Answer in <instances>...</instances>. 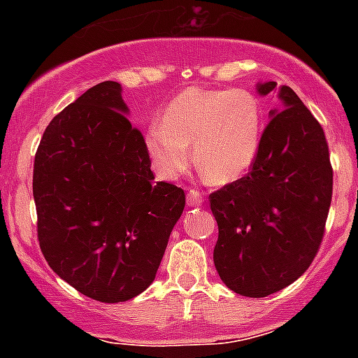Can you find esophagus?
I'll return each instance as SVG.
<instances>
[{
  "instance_id": "obj_1",
  "label": "esophagus",
  "mask_w": 358,
  "mask_h": 358,
  "mask_svg": "<svg viewBox=\"0 0 358 358\" xmlns=\"http://www.w3.org/2000/svg\"><path fill=\"white\" fill-rule=\"evenodd\" d=\"M202 202H204V196H202V194L199 192V190H189V192H187V204L189 206H201Z\"/></svg>"
}]
</instances>
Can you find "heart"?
I'll return each mask as SVG.
<instances>
[{"label": "heart", "mask_w": 358, "mask_h": 358, "mask_svg": "<svg viewBox=\"0 0 358 358\" xmlns=\"http://www.w3.org/2000/svg\"><path fill=\"white\" fill-rule=\"evenodd\" d=\"M263 112L246 88H187L166 107L161 122L145 133L150 162L173 180L194 161L208 182L225 185L248 173L262 143Z\"/></svg>", "instance_id": "heart-1"}]
</instances>
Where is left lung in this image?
Masks as SVG:
<instances>
[{
  "label": "left lung",
  "mask_w": 358,
  "mask_h": 358,
  "mask_svg": "<svg viewBox=\"0 0 358 358\" xmlns=\"http://www.w3.org/2000/svg\"><path fill=\"white\" fill-rule=\"evenodd\" d=\"M275 83L256 85L258 95ZM251 171L209 196L218 223L216 272L229 289L265 298L305 273L324 237L333 168L326 135L312 112L280 86Z\"/></svg>",
  "instance_id": "1"
}]
</instances>
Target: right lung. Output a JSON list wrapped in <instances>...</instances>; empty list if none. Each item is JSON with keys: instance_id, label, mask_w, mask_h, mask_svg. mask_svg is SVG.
Returning <instances> with one entry per match:
<instances>
[{"instance_id": "right-lung-1", "label": "right lung", "mask_w": 358, "mask_h": 358, "mask_svg": "<svg viewBox=\"0 0 358 358\" xmlns=\"http://www.w3.org/2000/svg\"><path fill=\"white\" fill-rule=\"evenodd\" d=\"M122 88L103 81L57 114L34 157L38 239L53 272L88 298L128 301L156 279L185 192L154 182Z\"/></svg>"}]
</instances>
